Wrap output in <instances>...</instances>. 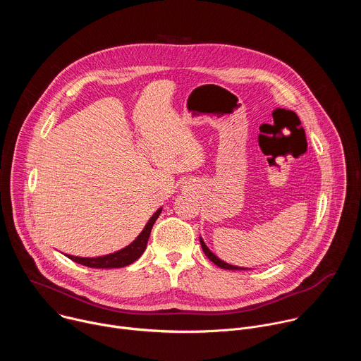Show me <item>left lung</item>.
I'll return each mask as SVG.
<instances>
[{"label": "left lung", "instance_id": "obj_1", "mask_svg": "<svg viewBox=\"0 0 361 361\" xmlns=\"http://www.w3.org/2000/svg\"><path fill=\"white\" fill-rule=\"evenodd\" d=\"M200 243H201V248H202V251H204V254L209 257V259L216 264V266H219V267H221V269H226V270H245V269H238V267H235V266H230V264H227V263H224L223 260H220L219 257H216L210 250H209V247L204 244V241L200 238Z\"/></svg>", "mask_w": 361, "mask_h": 361}]
</instances>
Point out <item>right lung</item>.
<instances>
[{
  "label": "right lung",
  "instance_id": "1",
  "mask_svg": "<svg viewBox=\"0 0 361 361\" xmlns=\"http://www.w3.org/2000/svg\"><path fill=\"white\" fill-rule=\"evenodd\" d=\"M161 213V209L154 213V216L148 220L147 226L141 231V234L126 248L109 254V255H102V257H95V259H87V257H74V255H67L70 260L82 264L85 267H92V269H118V267H126L134 263L137 259H140L141 254L144 252L147 247V241L151 233V228L156 223Z\"/></svg>",
  "mask_w": 361,
  "mask_h": 361
}]
</instances>
